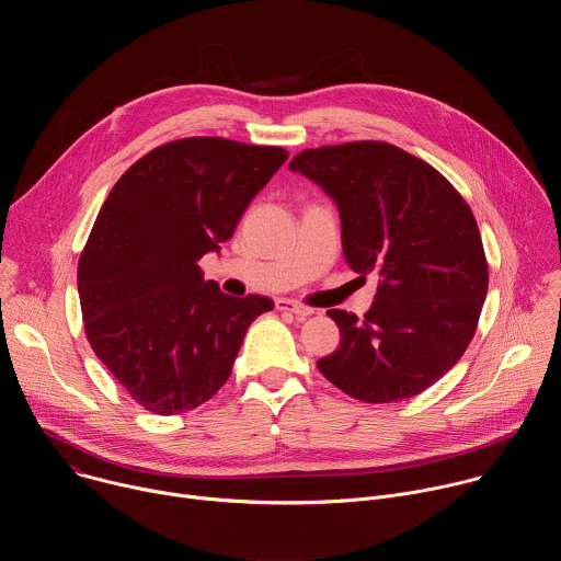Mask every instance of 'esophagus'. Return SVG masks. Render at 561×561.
Returning a JSON list of instances; mask_svg holds the SVG:
<instances>
[{
	"label": "esophagus",
	"mask_w": 561,
	"mask_h": 561,
	"mask_svg": "<svg viewBox=\"0 0 561 561\" xmlns=\"http://www.w3.org/2000/svg\"><path fill=\"white\" fill-rule=\"evenodd\" d=\"M275 306H277V310L293 312V314L299 317V319H306V317H310V314L314 312L312 308H308V306H304V304H297V301H290V299H277Z\"/></svg>",
	"instance_id": "obj_1"
}]
</instances>
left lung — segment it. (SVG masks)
<instances>
[{"instance_id": "1", "label": "left lung", "mask_w": 561, "mask_h": 561, "mask_svg": "<svg viewBox=\"0 0 561 561\" xmlns=\"http://www.w3.org/2000/svg\"><path fill=\"white\" fill-rule=\"evenodd\" d=\"M288 169L335 202L348 266L379 275L364 319L329 310L342 340L317 368L366 404L420 394L459 362L486 299L468 204L433 167L383 141L304 150Z\"/></svg>"}]
</instances>
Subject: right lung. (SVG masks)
<instances>
[{"label": "right lung", "mask_w": 561, "mask_h": 561, "mask_svg": "<svg viewBox=\"0 0 561 561\" xmlns=\"http://www.w3.org/2000/svg\"><path fill=\"white\" fill-rule=\"evenodd\" d=\"M288 152L188 137L135 162L106 197L79 257L77 290L95 355L146 411L180 415L226 383L249 327L273 301L204 279Z\"/></svg>", "instance_id": "1"}]
</instances>
